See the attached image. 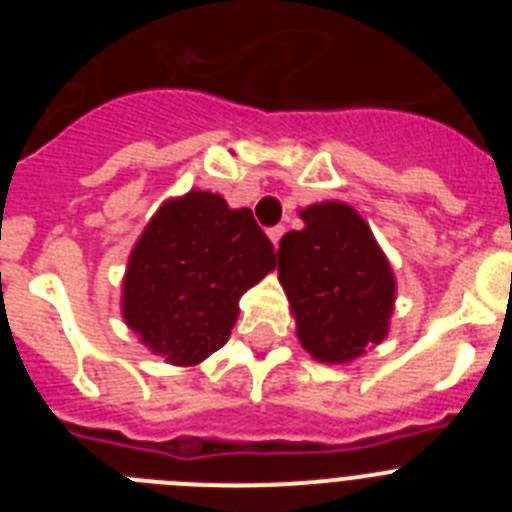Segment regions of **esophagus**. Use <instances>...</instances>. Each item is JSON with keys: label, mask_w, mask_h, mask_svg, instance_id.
<instances>
[{"label": "esophagus", "mask_w": 512, "mask_h": 512, "mask_svg": "<svg viewBox=\"0 0 512 512\" xmlns=\"http://www.w3.org/2000/svg\"><path fill=\"white\" fill-rule=\"evenodd\" d=\"M284 235V225H274V228H269V238L274 246H279V241H282Z\"/></svg>", "instance_id": "esophagus-1"}]
</instances>
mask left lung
<instances>
[{
    "label": "left lung",
    "instance_id": "8db88e82",
    "mask_svg": "<svg viewBox=\"0 0 512 512\" xmlns=\"http://www.w3.org/2000/svg\"><path fill=\"white\" fill-rule=\"evenodd\" d=\"M300 217L305 228L279 241V282L302 348L323 364H346L387 336L395 274L354 207L320 202Z\"/></svg>",
    "mask_w": 512,
    "mask_h": 512
}]
</instances>
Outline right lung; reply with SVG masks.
Wrapping results in <instances>:
<instances>
[{
  "instance_id": "obj_1",
  "label": "right lung",
  "mask_w": 512,
  "mask_h": 512,
  "mask_svg": "<svg viewBox=\"0 0 512 512\" xmlns=\"http://www.w3.org/2000/svg\"><path fill=\"white\" fill-rule=\"evenodd\" d=\"M277 266L251 210L192 189L158 207L130 253L122 318L140 343L169 364L215 354L238 320V300Z\"/></svg>"
}]
</instances>
